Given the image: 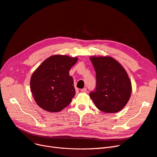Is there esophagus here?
Listing matches in <instances>:
<instances>
[{
    "label": "esophagus",
    "instance_id": "34e87169",
    "mask_svg": "<svg viewBox=\"0 0 157 157\" xmlns=\"http://www.w3.org/2000/svg\"><path fill=\"white\" fill-rule=\"evenodd\" d=\"M81 91H82V92H83V93H86V92H87V88H84L81 90Z\"/></svg>",
    "mask_w": 157,
    "mask_h": 157
}]
</instances>
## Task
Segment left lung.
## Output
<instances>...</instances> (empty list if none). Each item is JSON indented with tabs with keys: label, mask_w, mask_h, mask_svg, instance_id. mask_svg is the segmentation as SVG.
<instances>
[{
	"label": "left lung",
	"mask_w": 157,
	"mask_h": 157,
	"mask_svg": "<svg viewBox=\"0 0 157 157\" xmlns=\"http://www.w3.org/2000/svg\"><path fill=\"white\" fill-rule=\"evenodd\" d=\"M96 73V87L90 97L96 107L106 113H116L131 97V82L121 65L110 56H91Z\"/></svg>",
	"instance_id": "8db88e82"
}]
</instances>
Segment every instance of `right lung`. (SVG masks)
Returning a JSON list of instances; mask_svg holds the SVG:
<instances>
[{
    "label": "right lung",
    "mask_w": 157,
    "mask_h": 157,
    "mask_svg": "<svg viewBox=\"0 0 157 157\" xmlns=\"http://www.w3.org/2000/svg\"><path fill=\"white\" fill-rule=\"evenodd\" d=\"M77 60V58L53 55L43 62L32 74L31 91L41 109L51 112H60L71 102L75 89L69 71Z\"/></svg>",
    "instance_id": "obj_1"
}]
</instances>
